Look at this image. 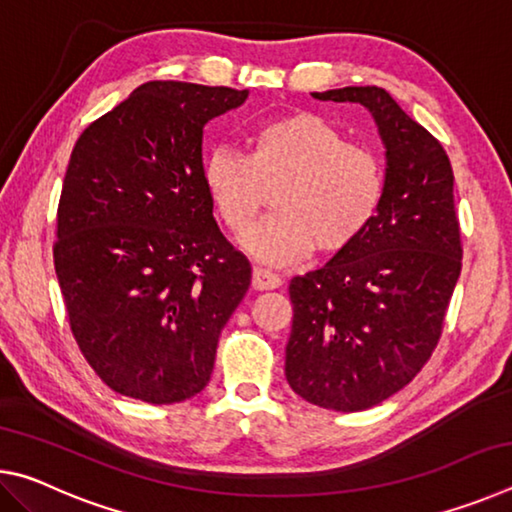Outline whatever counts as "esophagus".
I'll use <instances>...</instances> for the list:
<instances>
[{"label": "esophagus", "mask_w": 512, "mask_h": 512, "mask_svg": "<svg viewBox=\"0 0 512 512\" xmlns=\"http://www.w3.org/2000/svg\"><path fill=\"white\" fill-rule=\"evenodd\" d=\"M280 284H282L280 275H275L273 271H266V268H255L253 271V289H257V291L277 289Z\"/></svg>", "instance_id": "1"}]
</instances>
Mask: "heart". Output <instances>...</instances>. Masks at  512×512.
Wrapping results in <instances>:
<instances>
[{
  "label": "heart",
  "mask_w": 512,
  "mask_h": 512,
  "mask_svg": "<svg viewBox=\"0 0 512 512\" xmlns=\"http://www.w3.org/2000/svg\"><path fill=\"white\" fill-rule=\"evenodd\" d=\"M246 142V155L230 149L207 155L203 185L235 235L255 223L266 189L277 187L275 214L244 239L259 262L289 266L316 246L323 255L343 253L377 219L386 196L384 164L327 119L289 112L257 124Z\"/></svg>",
  "instance_id": "heart-1"
}]
</instances>
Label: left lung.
I'll return each instance as SVG.
<instances>
[{
  "mask_svg": "<svg viewBox=\"0 0 512 512\" xmlns=\"http://www.w3.org/2000/svg\"><path fill=\"white\" fill-rule=\"evenodd\" d=\"M361 103L386 149V196L359 241L293 277L284 375L302 400L366 411L418 375L461 275L454 173L440 142L377 85L311 92Z\"/></svg>",
  "mask_w": 512,
  "mask_h": 512,
  "instance_id": "obj_1",
  "label": "left lung"
}]
</instances>
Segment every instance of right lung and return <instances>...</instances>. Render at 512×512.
<instances>
[{
	"label": "right lung",
	"mask_w": 512,
	"mask_h": 512,
	"mask_svg": "<svg viewBox=\"0 0 512 512\" xmlns=\"http://www.w3.org/2000/svg\"><path fill=\"white\" fill-rule=\"evenodd\" d=\"M246 99L248 90L151 81L74 144L54 264L74 339L119 395L173 404L210 381L250 264L214 221L203 128Z\"/></svg>",
	"instance_id": "right-lung-1"
}]
</instances>
